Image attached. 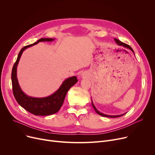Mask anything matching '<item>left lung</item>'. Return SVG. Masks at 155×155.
<instances>
[{
  "label": "left lung",
  "instance_id": "1",
  "mask_svg": "<svg viewBox=\"0 0 155 155\" xmlns=\"http://www.w3.org/2000/svg\"><path fill=\"white\" fill-rule=\"evenodd\" d=\"M114 40H115V41L116 42V43L118 45H119V46H124V47H125V48H128V49H129V50H131L133 53H134V51H133V49L131 48V47L129 45H127V44H126V43H123V42H121V41H120L119 40V39H114ZM92 106H93V107H94V110H95V111L98 114H99V115H101V116H104V117H120V116H123V115H124L125 114H126V113H124V114H121V115H117V116H109V115H106V114H103V113H102V112H99L98 110H97V109H96V107H95V105H94V104H93V102L92 101Z\"/></svg>",
  "mask_w": 155,
  "mask_h": 155
}]
</instances>
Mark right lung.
Returning a JSON list of instances; mask_svg holds the SVG:
<instances>
[{
  "label": "right lung",
  "mask_w": 155,
  "mask_h": 155,
  "mask_svg": "<svg viewBox=\"0 0 155 155\" xmlns=\"http://www.w3.org/2000/svg\"><path fill=\"white\" fill-rule=\"evenodd\" d=\"M54 39L51 38H41L37 41V42L23 47L18 54L17 60L15 62L12 70V91L16 101L24 109L36 116H50L58 112L62 106L68 90L78 81L75 76L70 77L64 81L58 91L52 95L43 98L28 96L21 90L17 78V66L22 52L26 48L36 45L39 42L52 41Z\"/></svg>",
  "instance_id": "obj_1"
}]
</instances>
